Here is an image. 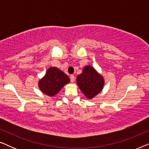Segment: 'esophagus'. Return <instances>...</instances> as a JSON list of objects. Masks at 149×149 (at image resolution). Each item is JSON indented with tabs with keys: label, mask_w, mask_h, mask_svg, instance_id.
Masks as SVG:
<instances>
[{
	"label": "esophagus",
	"mask_w": 149,
	"mask_h": 149,
	"mask_svg": "<svg viewBox=\"0 0 149 149\" xmlns=\"http://www.w3.org/2000/svg\"><path fill=\"white\" fill-rule=\"evenodd\" d=\"M70 81H71V82L74 83V79H75V77H74V75L71 74L70 77Z\"/></svg>",
	"instance_id": "esophagus-1"
}]
</instances>
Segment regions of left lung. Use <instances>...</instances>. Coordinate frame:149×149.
I'll return each mask as SVG.
<instances>
[{"instance_id": "8db88e82", "label": "left lung", "mask_w": 149, "mask_h": 149, "mask_svg": "<svg viewBox=\"0 0 149 149\" xmlns=\"http://www.w3.org/2000/svg\"><path fill=\"white\" fill-rule=\"evenodd\" d=\"M77 83L85 96L91 100L102 90L104 79L93 66L87 65L77 76Z\"/></svg>"}]
</instances>
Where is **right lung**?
Listing matches in <instances>:
<instances>
[{
  "mask_svg": "<svg viewBox=\"0 0 149 149\" xmlns=\"http://www.w3.org/2000/svg\"><path fill=\"white\" fill-rule=\"evenodd\" d=\"M69 82L70 79L68 75L58 68L50 67L45 75L38 81V87L44 94L53 97Z\"/></svg>",
  "mask_w": 149,
  "mask_h": 149,
  "instance_id": "add662e5",
  "label": "right lung"
}]
</instances>
